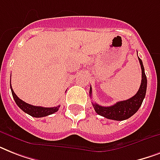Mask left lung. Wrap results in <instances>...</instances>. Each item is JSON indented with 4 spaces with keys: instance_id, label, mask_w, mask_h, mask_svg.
I'll use <instances>...</instances> for the list:
<instances>
[{
    "instance_id": "1",
    "label": "left lung",
    "mask_w": 160,
    "mask_h": 160,
    "mask_svg": "<svg viewBox=\"0 0 160 160\" xmlns=\"http://www.w3.org/2000/svg\"><path fill=\"white\" fill-rule=\"evenodd\" d=\"M139 58V64L141 66L142 70V80L140 87H139L136 95H134L129 100L119 101L116 104L111 106H101L96 103H92L93 107L95 109V112L101 116L105 117L109 119H114V120H124L130 118L132 115H134L139 107L141 106L142 102L145 97L147 89V78L144 73V68L143 65V62ZM92 89L91 86L90 88V95L92 96Z\"/></svg>"
}]
</instances>
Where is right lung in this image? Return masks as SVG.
Listing matches in <instances>:
<instances>
[{"mask_svg":"<svg viewBox=\"0 0 160 160\" xmlns=\"http://www.w3.org/2000/svg\"><path fill=\"white\" fill-rule=\"evenodd\" d=\"M11 90L12 93V96H13L14 100L16 101V105H18L19 108L22 109L25 113L30 114L31 116L36 117V118H41V117H45L50 114H52L58 111V109L60 108V105L56 107H51V108H46V107H41V106H35V105H31L30 104H27L23 100H21L18 96L15 94L14 90H12L11 85Z\"/></svg>","mask_w":160,"mask_h":160,"instance_id":"obj_1","label":"right lung"}]
</instances>
